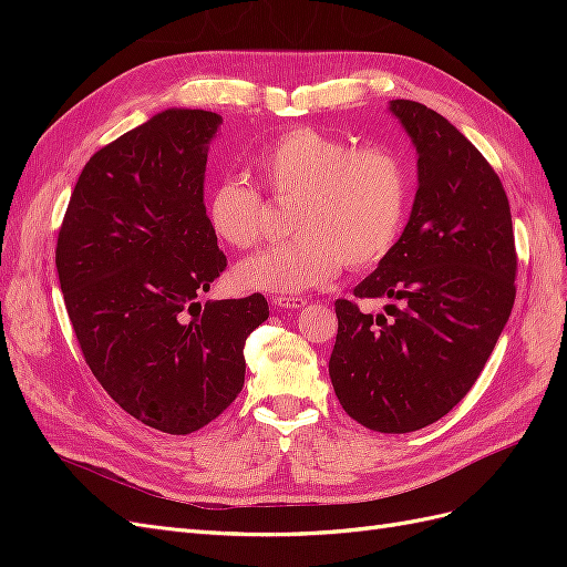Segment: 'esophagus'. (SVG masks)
Segmentation results:
<instances>
[{"label": "esophagus", "instance_id": "obj_1", "mask_svg": "<svg viewBox=\"0 0 567 567\" xmlns=\"http://www.w3.org/2000/svg\"><path fill=\"white\" fill-rule=\"evenodd\" d=\"M271 305L277 307V310H300V307L307 305V298H302V296H274Z\"/></svg>", "mask_w": 567, "mask_h": 567}]
</instances>
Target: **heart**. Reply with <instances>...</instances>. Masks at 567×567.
I'll list each match as a JSON object with an SVG mask.
<instances>
[{
	"label": "heart",
	"instance_id": "b5f03b06",
	"mask_svg": "<svg viewBox=\"0 0 567 567\" xmlns=\"http://www.w3.org/2000/svg\"><path fill=\"white\" fill-rule=\"evenodd\" d=\"M255 167L281 200H296L284 244L236 267V281L260 293H298L331 284L346 262L367 269L390 252L406 210V169L385 146L352 148L319 130L284 132L255 158ZM208 221L219 241L246 250L262 241L267 203L238 177L213 186Z\"/></svg>",
	"mask_w": 567,
	"mask_h": 567
}]
</instances>
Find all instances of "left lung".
Masks as SVG:
<instances>
[{
	"mask_svg": "<svg viewBox=\"0 0 567 567\" xmlns=\"http://www.w3.org/2000/svg\"><path fill=\"white\" fill-rule=\"evenodd\" d=\"M419 153L411 217L354 298H392L385 315L336 300L329 373L342 409L371 431L440 421L485 369L516 300L508 198L492 165L447 117L390 101Z\"/></svg>",
	"mask_w": 567,
	"mask_h": 567,
	"instance_id": "1",
	"label": "left lung"
}]
</instances>
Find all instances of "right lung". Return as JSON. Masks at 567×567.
I'll return each instance as SVG.
<instances>
[{
    "mask_svg": "<svg viewBox=\"0 0 567 567\" xmlns=\"http://www.w3.org/2000/svg\"><path fill=\"white\" fill-rule=\"evenodd\" d=\"M221 117L167 109L99 148L56 241L65 310L94 379L169 435L208 425L244 388L265 296L198 302L227 269L205 215L208 144Z\"/></svg>",
    "mask_w": 567,
    "mask_h": 567,
    "instance_id": "obj_1",
    "label": "right lung"
}]
</instances>
